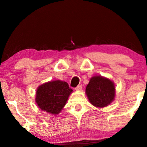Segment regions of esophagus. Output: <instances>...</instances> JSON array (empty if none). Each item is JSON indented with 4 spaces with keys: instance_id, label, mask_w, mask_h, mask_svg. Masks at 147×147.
Instances as JSON below:
<instances>
[{
    "instance_id": "esophagus-1",
    "label": "esophagus",
    "mask_w": 147,
    "mask_h": 147,
    "mask_svg": "<svg viewBox=\"0 0 147 147\" xmlns=\"http://www.w3.org/2000/svg\"><path fill=\"white\" fill-rule=\"evenodd\" d=\"M82 85H79L76 87V88H75V89L76 91H80L82 89Z\"/></svg>"
}]
</instances>
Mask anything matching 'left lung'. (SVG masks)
I'll use <instances>...</instances> for the list:
<instances>
[{"label":"left lung","mask_w":147,"mask_h":147,"mask_svg":"<svg viewBox=\"0 0 147 147\" xmlns=\"http://www.w3.org/2000/svg\"><path fill=\"white\" fill-rule=\"evenodd\" d=\"M86 93L91 104L97 108H104L115 98V85L108 78L102 76H94L89 80Z\"/></svg>","instance_id":"obj_1"}]
</instances>
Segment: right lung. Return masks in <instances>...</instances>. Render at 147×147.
Here are the masks:
<instances>
[{
    "label": "right lung",
    "instance_id": "right-lung-1",
    "mask_svg": "<svg viewBox=\"0 0 147 147\" xmlns=\"http://www.w3.org/2000/svg\"><path fill=\"white\" fill-rule=\"evenodd\" d=\"M73 89L64 81L48 82L38 87L36 102L41 110L57 115L65 105Z\"/></svg>",
    "mask_w": 147,
    "mask_h": 147
}]
</instances>
